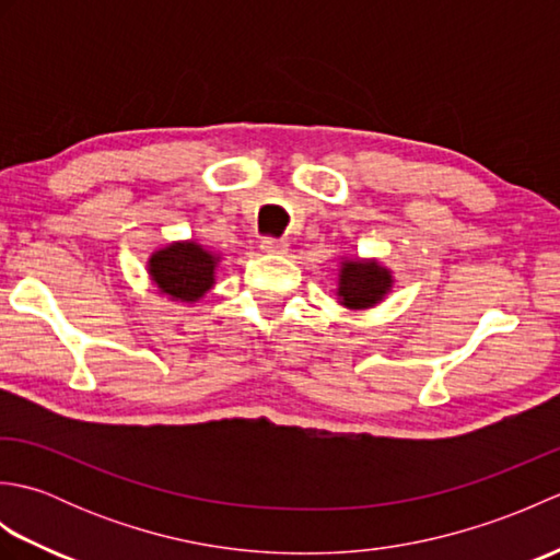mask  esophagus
Listing matches in <instances>:
<instances>
[{"mask_svg": "<svg viewBox=\"0 0 560 560\" xmlns=\"http://www.w3.org/2000/svg\"><path fill=\"white\" fill-rule=\"evenodd\" d=\"M259 247L265 249V253H269V255H287L289 243L281 241V237H265Z\"/></svg>", "mask_w": 560, "mask_h": 560, "instance_id": "obj_1", "label": "esophagus"}]
</instances>
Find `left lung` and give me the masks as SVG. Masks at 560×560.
I'll use <instances>...</instances> for the list:
<instances>
[{
	"label": "left lung",
	"mask_w": 560,
	"mask_h": 560,
	"mask_svg": "<svg viewBox=\"0 0 560 560\" xmlns=\"http://www.w3.org/2000/svg\"><path fill=\"white\" fill-rule=\"evenodd\" d=\"M389 271L380 269L375 261H343L339 295L349 307H371L389 289Z\"/></svg>",
	"instance_id": "1"
}]
</instances>
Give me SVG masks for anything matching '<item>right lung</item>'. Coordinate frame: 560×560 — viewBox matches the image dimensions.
<instances>
[{"label":"right lung","instance_id":"right-lung-1","mask_svg":"<svg viewBox=\"0 0 560 560\" xmlns=\"http://www.w3.org/2000/svg\"><path fill=\"white\" fill-rule=\"evenodd\" d=\"M151 277L163 293L180 301H197L213 283V259L197 243H175L151 257Z\"/></svg>","mask_w":560,"mask_h":560}]
</instances>
